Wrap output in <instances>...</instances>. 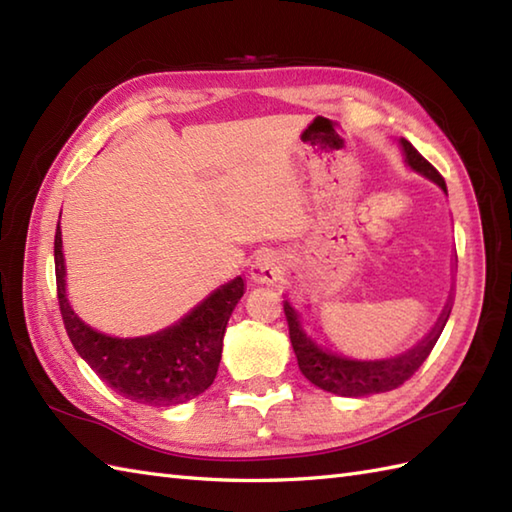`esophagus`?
<instances>
[{
	"mask_svg": "<svg viewBox=\"0 0 512 512\" xmlns=\"http://www.w3.org/2000/svg\"><path fill=\"white\" fill-rule=\"evenodd\" d=\"M286 273V262L279 253H264L255 259L250 266V277L257 284H277V281Z\"/></svg>",
	"mask_w": 512,
	"mask_h": 512,
	"instance_id": "34e87169",
	"label": "esophagus"
}]
</instances>
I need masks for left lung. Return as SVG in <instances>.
<instances>
[{"mask_svg": "<svg viewBox=\"0 0 512 512\" xmlns=\"http://www.w3.org/2000/svg\"><path fill=\"white\" fill-rule=\"evenodd\" d=\"M400 145H402V151H405L409 167L420 171L422 176L431 178L433 182H438L440 187L447 191V184H444L440 171L433 167L427 158H422L420 151L413 147L409 140L400 138ZM284 312H286V321L290 330V343H292V350H295L301 374L306 376L312 385L321 387L323 391H330V394H336V396H352V398L383 394V391L398 389L402 383H407V380L418 372L420 365L427 361V356L431 354L433 345L438 343L444 325H447L449 314H451L447 306V310L442 312L438 325L431 330L427 339L405 354H400L396 358H387V361H350V358L328 354L325 350H321V347L314 345L306 336V332H303L299 323V314L288 301L284 303Z\"/></svg>", "mask_w": 512, "mask_h": 512, "instance_id": "obj_1", "label": "left lung"}]
</instances>
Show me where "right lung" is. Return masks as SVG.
Instances as JSON below:
<instances>
[{
  "mask_svg": "<svg viewBox=\"0 0 512 512\" xmlns=\"http://www.w3.org/2000/svg\"><path fill=\"white\" fill-rule=\"evenodd\" d=\"M54 273L65 332L74 350L116 394L140 405H180L213 385L228 317L244 295V279L217 288L173 328L143 339H114L85 325L65 297L61 228L54 233Z\"/></svg>",
  "mask_w": 512,
  "mask_h": 512,
  "instance_id": "right-lung-1",
  "label": "right lung"
}]
</instances>
